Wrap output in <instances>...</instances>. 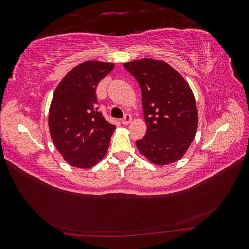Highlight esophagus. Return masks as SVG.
<instances>
[{"label":"esophagus","instance_id":"1","mask_svg":"<svg viewBox=\"0 0 249 249\" xmlns=\"http://www.w3.org/2000/svg\"><path fill=\"white\" fill-rule=\"evenodd\" d=\"M131 122H132V116L130 114H125L124 117L122 119V124L124 125L129 124Z\"/></svg>","mask_w":249,"mask_h":249}]
</instances>
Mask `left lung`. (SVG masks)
<instances>
[{
    "label": "left lung",
    "mask_w": 249,
    "mask_h": 249,
    "mask_svg": "<svg viewBox=\"0 0 249 249\" xmlns=\"http://www.w3.org/2000/svg\"><path fill=\"white\" fill-rule=\"evenodd\" d=\"M138 81L146 134L136 141L139 152L164 166L178 161L189 148L198 126L194 94L178 71L162 60L144 58L124 63Z\"/></svg>",
    "instance_id": "left-lung-1"
}]
</instances>
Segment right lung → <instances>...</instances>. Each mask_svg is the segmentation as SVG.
Returning a JSON list of instances; mask_svg holds the SVG:
<instances>
[{
	"label": "right lung",
	"instance_id": "right-lung-1",
	"mask_svg": "<svg viewBox=\"0 0 249 249\" xmlns=\"http://www.w3.org/2000/svg\"><path fill=\"white\" fill-rule=\"evenodd\" d=\"M114 63L85 61L65 74L49 110L51 138L71 166L89 169L106 156L116 129L97 111L96 86Z\"/></svg>",
	"mask_w": 249,
	"mask_h": 249
}]
</instances>
